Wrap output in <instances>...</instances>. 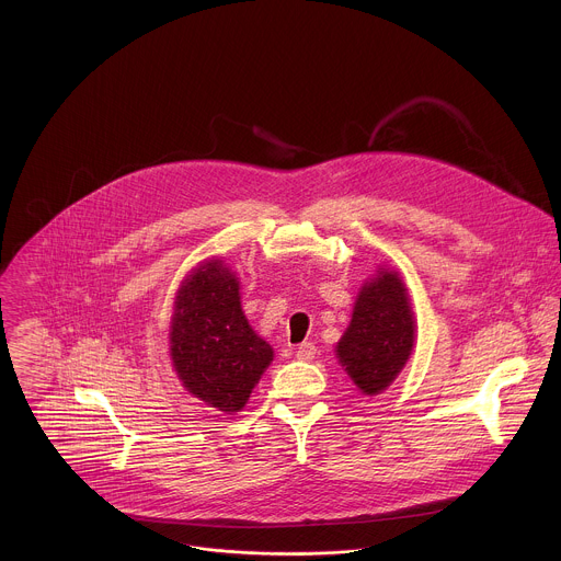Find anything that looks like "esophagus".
Segmentation results:
<instances>
[{
  "label": "esophagus",
  "instance_id": "esophagus-1",
  "mask_svg": "<svg viewBox=\"0 0 561 561\" xmlns=\"http://www.w3.org/2000/svg\"><path fill=\"white\" fill-rule=\"evenodd\" d=\"M295 357L301 362H311L316 357V346L311 342H304L295 348Z\"/></svg>",
  "mask_w": 561,
  "mask_h": 561
}]
</instances>
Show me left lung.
<instances>
[{
	"label": "left lung",
	"mask_w": 561,
	"mask_h": 561,
	"mask_svg": "<svg viewBox=\"0 0 561 561\" xmlns=\"http://www.w3.org/2000/svg\"><path fill=\"white\" fill-rule=\"evenodd\" d=\"M415 320L396 271L380 268L362 286L353 320L335 346L342 368L366 393L385 391L411 357Z\"/></svg>",
	"instance_id": "left-lung-1"
}]
</instances>
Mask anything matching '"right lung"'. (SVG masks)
Segmentation results:
<instances>
[{
    "mask_svg": "<svg viewBox=\"0 0 561 561\" xmlns=\"http://www.w3.org/2000/svg\"><path fill=\"white\" fill-rule=\"evenodd\" d=\"M170 357L188 393L208 407L237 413L273 362V348L241 310L239 277L224 260H206L176 293Z\"/></svg>",
    "mask_w": 561,
    "mask_h": 561,
    "instance_id": "right-lung-1",
    "label": "right lung"
}]
</instances>
